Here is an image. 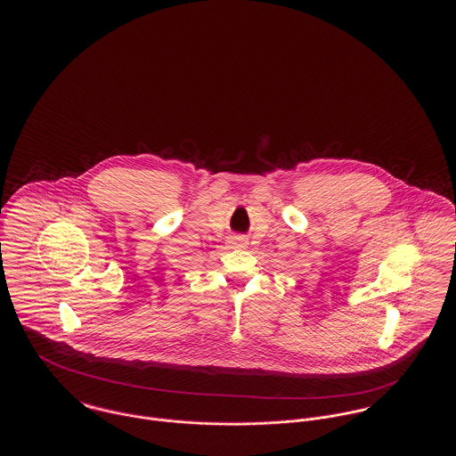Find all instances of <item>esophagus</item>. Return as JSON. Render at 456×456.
Masks as SVG:
<instances>
[{
    "instance_id": "esophagus-1",
    "label": "esophagus",
    "mask_w": 456,
    "mask_h": 456,
    "mask_svg": "<svg viewBox=\"0 0 456 456\" xmlns=\"http://www.w3.org/2000/svg\"><path fill=\"white\" fill-rule=\"evenodd\" d=\"M229 242H231V248H246L248 246V238H244V236H232Z\"/></svg>"
}]
</instances>
